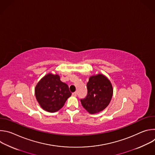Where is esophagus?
I'll use <instances>...</instances> for the list:
<instances>
[{"label":"esophagus","mask_w":155,"mask_h":155,"mask_svg":"<svg viewBox=\"0 0 155 155\" xmlns=\"http://www.w3.org/2000/svg\"><path fill=\"white\" fill-rule=\"evenodd\" d=\"M72 96H74V97H76L77 96V92H74L72 93Z\"/></svg>","instance_id":"obj_1"}]
</instances>
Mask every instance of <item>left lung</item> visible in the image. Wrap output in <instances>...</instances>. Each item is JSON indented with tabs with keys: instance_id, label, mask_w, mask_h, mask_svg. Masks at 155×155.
Instances as JSON below:
<instances>
[{
	"instance_id": "left-lung-1",
	"label": "left lung",
	"mask_w": 155,
	"mask_h": 155,
	"mask_svg": "<svg viewBox=\"0 0 155 155\" xmlns=\"http://www.w3.org/2000/svg\"><path fill=\"white\" fill-rule=\"evenodd\" d=\"M87 94L80 100L82 106L91 114L99 113L109 104L113 96V87L110 80L102 74L90 77L87 83Z\"/></svg>"
}]
</instances>
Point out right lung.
I'll list each match as a JSON object with an SVG mask.
<instances>
[{"label": "right lung", "instance_id": "1", "mask_svg": "<svg viewBox=\"0 0 155 155\" xmlns=\"http://www.w3.org/2000/svg\"><path fill=\"white\" fill-rule=\"evenodd\" d=\"M35 95L40 107L48 112H56L72 95L67 84L62 82L57 74L44 76L35 87Z\"/></svg>", "mask_w": 155, "mask_h": 155}]
</instances>
